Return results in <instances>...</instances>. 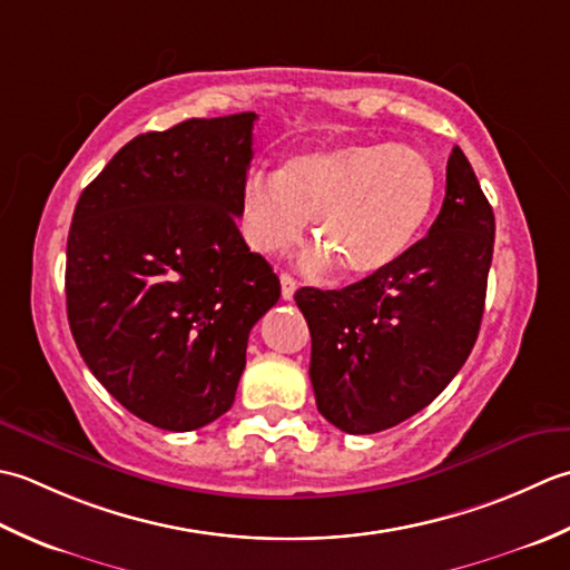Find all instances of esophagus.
Masks as SVG:
<instances>
[{
  "label": "esophagus",
  "mask_w": 570,
  "mask_h": 570,
  "mask_svg": "<svg viewBox=\"0 0 570 570\" xmlns=\"http://www.w3.org/2000/svg\"><path fill=\"white\" fill-rule=\"evenodd\" d=\"M281 287H283V297H285V299H293L295 289H297V281H295L293 275L283 273V275H281Z\"/></svg>",
  "instance_id": "obj_1"
}]
</instances>
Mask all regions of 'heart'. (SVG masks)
Returning <instances> with one entry per match:
<instances>
[{
  "label": "heart",
  "instance_id": "1",
  "mask_svg": "<svg viewBox=\"0 0 570 570\" xmlns=\"http://www.w3.org/2000/svg\"><path fill=\"white\" fill-rule=\"evenodd\" d=\"M438 174L411 145L342 142L287 157L273 174L253 171L240 189V234L261 255H281L305 236L320 240L309 268L340 263L368 277L399 263L433 212Z\"/></svg>",
  "mask_w": 570,
  "mask_h": 570
}]
</instances>
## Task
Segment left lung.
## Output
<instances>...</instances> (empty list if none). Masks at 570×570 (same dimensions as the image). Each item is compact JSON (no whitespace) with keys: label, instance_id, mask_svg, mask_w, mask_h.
Segmentation results:
<instances>
[{"label":"left lung","instance_id":"8db88e82","mask_svg":"<svg viewBox=\"0 0 570 570\" xmlns=\"http://www.w3.org/2000/svg\"><path fill=\"white\" fill-rule=\"evenodd\" d=\"M494 214L452 147L445 199L428 236L383 273L342 289L299 287L320 413L352 435L403 423L468 362L480 334Z\"/></svg>","mask_w":570,"mask_h":570}]
</instances>
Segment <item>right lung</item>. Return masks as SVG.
Returning <instances> with one entry per match:
<instances>
[{"label":"right lung","instance_id":"obj_1","mask_svg":"<svg viewBox=\"0 0 570 570\" xmlns=\"http://www.w3.org/2000/svg\"><path fill=\"white\" fill-rule=\"evenodd\" d=\"M255 112L130 139L80 194L66 309L115 401L161 431H196L236 399L253 324L281 299L236 226Z\"/></svg>","mask_w":570,"mask_h":570}]
</instances>
